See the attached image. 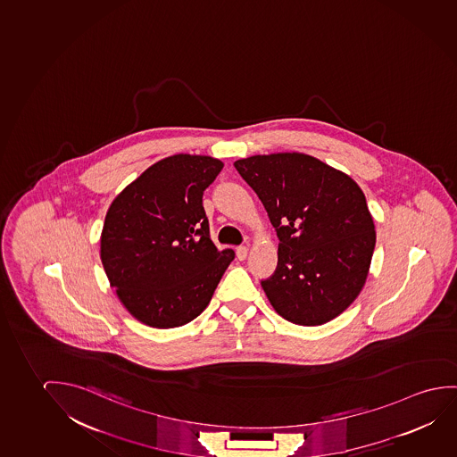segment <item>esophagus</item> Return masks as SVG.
<instances>
[{
  "label": "esophagus",
  "mask_w": 457,
  "mask_h": 457,
  "mask_svg": "<svg viewBox=\"0 0 457 457\" xmlns=\"http://www.w3.org/2000/svg\"><path fill=\"white\" fill-rule=\"evenodd\" d=\"M236 253H237V258L240 259V261H244V259L248 256V246H238L237 250H236Z\"/></svg>",
  "instance_id": "obj_1"
}]
</instances>
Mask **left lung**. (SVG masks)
Instances as JSON below:
<instances>
[{
	"mask_svg": "<svg viewBox=\"0 0 457 457\" xmlns=\"http://www.w3.org/2000/svg\"><path fill=\"white\" fill-rule=\"evenodd\" d=\"M236 170L278 236V264L261 279L279 316L322 325L358 297L376 246L361 188L345 172L298 153L253 155Z\"/></svg>",
	"mask_w": 457,
	"mask_h": 457,
	"instance_id": "1",
	"label": "left lung"
}]
</instances>
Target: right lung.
Segmentation results:
<instances>
[{
	"mask_svg": "<svg viewBox=\"0 0 457 457\" xmlns=\"http://www.w3.org/2000/svg\"><path fill=\"white\" fill-rule=\"evenodd\" d=\"M223 163L178 154L147 168L106 212L100 258L133 318L172 328L204 312L234 250L219 252L203 195Z\"/></svg>",
	"mask_w": 457,
	"mask_h": 457,
	"instance_id": "right-lung-1",
	"label": "right lung"
}]
</instances>
